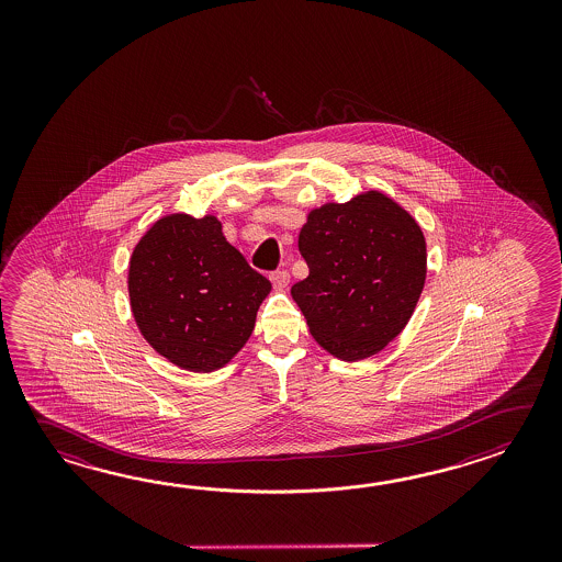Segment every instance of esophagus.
<instances>
[{"label": "esophagus", "mask_w": 562, "mask_h": 562, "mask_svg": "<svg viewBox=\"0 0 562 562\" xmlns=\"http://www.w3.org/2000/svg\"><path fill=\"white\" fill-rule=\"evenodd\" d=\"M271 281H273V285L279 286H286V283H289V273H286L285 269H279V271H273L271 273Z\"/></svg>", "instance_id": "obj_1"}]
</instances>
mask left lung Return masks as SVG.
Masks as SVG:
<instances>
[{"label": "left lung", "instance_id": "left-lung-1", "mask_svg": "<svg viewBox=\"0 0 562 562\" xmlns=\"http://www.w3.org/2000/svg\"><path fill=\"white\" fill-rule=\"evenodd\" d=\"M299 252L310 276L291 295L335 358L375 356L406 327L426 281V240L392 199L370 191L311 211Z\"/></svg>", "mask_w": 562, "mask_h": 562}]
</instances>
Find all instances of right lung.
Returning <instances> with one entry per match:
<instances>
[{
	"label": "right lung",
	"mask_w": 562,
	"mask_h": 562,
	"mask_svg": "<svg viewBox=\"0 0 562 562\" xmlns=\"http://www.w3.org/2000/svg\"><path fill=\"white\" fill-rule=\"evenodd\" d=\"M269 289L215 216H165L132 252L134 319L144 339L184 370L223 368L251 337Z\"/></svg>",
	"instance_id": "1"
}]
</instances>
